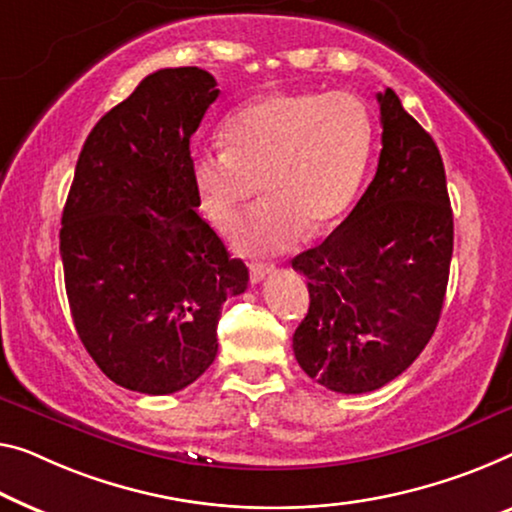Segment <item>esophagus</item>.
I'll return each mask as SVG.
<instances>
[{
  "instance_id": "34e87169",
  "label": "esophagus",
  "mask_w": 512,
  "mask_h": 512,
  "mask_svg": "<svg viewBox=\"0 0 512 512\" xmlns=\"http://www.w3.org/2000/svg\"><path fill=\"white\" fill-rule=\"evenodd\" d=\"M276 271V266L273 264H264V262H257L250 266V282L257 285V282H262L266 276H271V273Z\"/></svg>"
}]
</instances>
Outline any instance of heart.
Masks as SVG:
<instances>
[{
  "mask_svg": "<svg viewBox=\"0 0 512 512\" xmlns=\"http://www.w3.org/2000/svg\"><path fill=\"white\" fill-rule=\"evenodd\" d=\"M227 149L193 158L200 209L220 232H232L262 188V204L236 234L243 253H278L305 225L331 227L361 188L372 154V119L345 91H271L232 112Z\"/></svg>",
  "mask_w": 512,
  "mask_h": 512,
  "instance_id": "heart-1",
  "label": "heart"
}]
</instances>
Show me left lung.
I'll list each match as a JSON object with an SVG mask.
<instances>
[{
	"label": "left lung",
	"mask_w": 512,
	"mask_h": 512,
	"mask_svg": "<svg viewBox=\"0 0 512 512\" xmlns=\"http://www.w3.org/2000/svg\"><path fill=\"white\" fill-rule=\"evenodd\" d=\"M377 174L324 243L292 259L310 308L294 356L335 393H370L402 375L430 342L453 257L444 160L430 133L379 91Z\"/></svg>",
	"instance_id": "left-lung-1"
}]
</instances>
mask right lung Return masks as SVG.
<instances>
[{
    "label": "right lung",
    "mask_w": 512,
    "mask_h": 512,
    "mask_svg": "<svg viewBox=\"0 0 512 512\" xmlns=\"http://www.w3.org/2000/svg\"><path fill=\"white\" fill-rule=\"evenodd\" d=\"M220 89L197 66L160 68L91 128L61 213L75 331L128 391L177 393L218 354V319L248 269L195 209L190 135Z\"/></svg>",
    "instance_id": "right-lung-1"
}]
</instances>
